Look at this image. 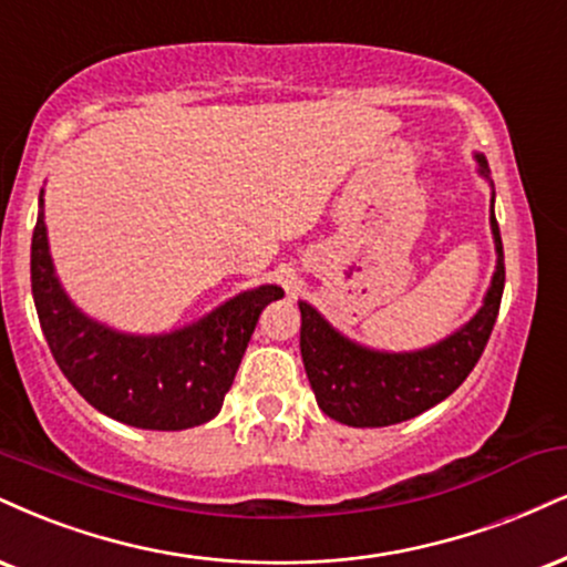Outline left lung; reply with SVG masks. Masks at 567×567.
<instances>
[{
	"mask_svg": "<svg viewBox=\"0 0 567 567\" xmlns=\"http://www.w3.org/2000/svg\"><path fill=\"white\" fill-rule=\"evenodd\" d=\"M478 174L491 184L488 163L473 155ZM494 187V184H491ZM491 235L496 266L481 309L439 343L414 351H380L357 343L332 327L311 303L301 309V357L317 404L327 417L351 427H385L417 417L452 395L486 349L504 290V250L491 193Z\"/></svg>",
	"mask_w": 567,
	"mask_h": 567,
	"instance_id": "left-lung-1",
	"label": "left lung"
}]
</instances>
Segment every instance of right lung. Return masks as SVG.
<instances>
[{
	"mask_svg": "<svg viewBox=\"0 0 567 567\" xmlns=\"http://www.w3.org/2000/svg\"><path fill=\"white\" fill-rule=\"evenodd\" d=\"M31 290L58 367L97 412L142 431H187L214 420L264 306L279 285L243 290L195 322L136 336L97 322L71 301L50 254L44 189L31 240Z\"/></svg>",
	"mask_w": 567,
	"mask_h": 567,
	"instance_id": "right-lung-1",
	"label": "right lung"
}]
</instances>
